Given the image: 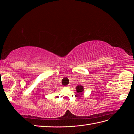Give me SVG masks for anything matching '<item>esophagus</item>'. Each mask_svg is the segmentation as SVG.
<instances>
[{"mask_svg": "<svg viewBox=\"0 0 134 134\" xmlns=\"http://www.w3.org/2000/svg\"><path fill=\"white\" fill-rule=\"evenodd\" d=\"M70 87V85L69 84V85H68V86H66V87H65V88H68V87Z\"/></svg>", "mask_w": 134, "mask_h": 134, "instance_id": "obj_1", "label": "esophagus"}]
</instances>
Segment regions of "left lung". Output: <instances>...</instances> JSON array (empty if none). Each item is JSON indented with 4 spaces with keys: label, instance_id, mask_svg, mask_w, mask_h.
Segmentation results:
<instances>
[{
    "label": "left lung",
    "instance_id": "1",
    "mask_svg": "<svg viewBox=\"0 0 134 134\" xmlns=\"http://www.w3.org/2000/svg\"><path fill=\"white\" fill-rule=\"evenodd\" d=\"M76 92L77 93H78V94L77 95H80V94H83V91H84V87L82 86H78L76 87Z\"/></svg>",
    "mask_w": 134,
    "mask_h": 134
}]
</instances>
